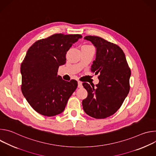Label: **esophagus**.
<instances>
[{"mask_svg":"<svg viewBox=\"0 0 156 156\" xmlns=\"http://www.w3.org/2000/svg\"><path fill=\"white\" fill-rule=\"evenodd\" d=\"M83 85H82V82L80 81H78V87H82Z\"/></svg>","mask_w":156,"mask_h":156,"instance_id":"34e87169","label":"esophagus"}]
</instances>
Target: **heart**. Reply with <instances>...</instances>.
<instances>
[{
  "instance_id": "heart-1",
  "label": "heart",
  "mask_w": 156,
  "mask_h": 156,
  "mask_svg": "<svg viewBox=\"0 0 156 156\" xmlns=\"http://www.w3.org/2000/svg\"><path fill=\"white\" fill-rule=\"evenodd\" d=\"M88 46H91L88 45V44H84V45L82 46V47H88Z\"/></svg>"
}]
</instances>
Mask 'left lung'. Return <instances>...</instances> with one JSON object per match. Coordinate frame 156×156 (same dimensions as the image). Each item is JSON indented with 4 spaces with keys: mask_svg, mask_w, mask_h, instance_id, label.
Returning a JSON list of instances; mask_svg holds the SVG:
<instances>
[{
    "mask_svg": "<svg viewBox=\"0 0 156 156\" xmlns=\"http://www.w3.org/2000/svg\"><path fill=\"white\" fill-rule=\"evenodd\" d=\"M96 48V57L91 71L99 74V83L91 86L83 83L87 96L82 102L86 114L97 119L114 114L122 105L129 91L131 70L122 49L101 37L86 36Z\"/></svg>",
    "mask_w": 156,
    "mask_h": 156,
    "instance_id": "left-lung-1",
    "label": "left lung"
}]
</instances>
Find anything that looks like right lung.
Returning a JSON list of instances; mask_svg holds the SVG:
<instances>
[{"mask_svg":"<svg viewBox=\"0 0 156 156\" xmlns=\"http://www.w3.org/2000/svg\"><path fill=\"white\" fill-rule=\"evenodd\" d=\"M81 34H54L36 41L21 65L22 93L37 113L52 117L62 113L77 87L75 80L66 81L58 75L66 54Z\"/></svg>","mask_w":156,"mask_h":156,"instance_id":"add662e5","label":"right lung"}]
</instances>
